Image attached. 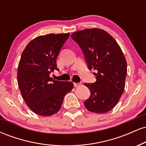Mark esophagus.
<instances>
[{
	"instance_id": "34e87169",
	"label": "esophagus",
	"mask_w": 146,
	"mask_h": 146,
	"mask_svg": "<svg viewBox=\"0 0 146 146\" xmlns=\"http://www.w3.org/2000/svg\"><path fill=\"white\" fill-rule=\"evenodd\" d=\"M82 85L81 83H74V86L75 87H79Z\"/></svg>"
}]
</instances>
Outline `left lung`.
<instances>
[{
  "label": "left lung",
  "instance_id": "obj_1",
  "mask_svg": "<svg viewBox=\"0 0 146 146\" xmlns=\"http://www.w3.org/2000/svg\"><path fill=\"white\" fill-rule=\"evenodd\" d=\"M82 50L89 70H96L95 83H85L90 90L84 104L95 113L110 111L118 103L125 88L127 63L121 48L104 30L86 29L72 33Z\"/></svg>",
  "mask_w": 146,
  "mask_h": 146
}]
</instances>
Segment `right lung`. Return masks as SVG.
<instances>
[{"label":"right lung","mask_w":146,"mask_h":146,"mask_svg":"<svg viewBox=\"0 0 146 146\" xmlns=\"http://www.w3.org/2000/svg\"><path fill=\"white\" fill-rule=\"evenodd\" d=\"M70 33L38 36L28 43L18 64L17 80L23 100L35 113L50 116L59 111L65 95L73 89L72 82L54 80L50 73Z\"/></svg>","instance_id":"right-lung-1"}]
</instances>
